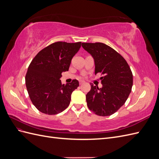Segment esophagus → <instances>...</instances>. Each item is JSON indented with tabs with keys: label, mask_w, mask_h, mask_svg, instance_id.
I'll use <instances>...</instances> for the list:
<instances>
[{
	"label": "esophagus",
	"mask_w": 159,
	"mask_h": 159,
	"mask_svg": "<svg viewBox=\"0 0 159 159\" xmlns=\"http://www.w3.org/2000/svg\"><path fill=\"white\" fill-rule=\"evenodd\" d=\"M79 83H80V85H81V84H84L85 82H84V81H81H81H79Z\"/></svg>",
	"instance_id": "obj_1"
}]
</instances>
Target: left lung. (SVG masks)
Segmentation results:
<instances>
[{
    "label": "left lung",
    "mask_w": 159,
    "mask_h": 159,
    "mask_svg": "<svg viewBox=\"0 0 159 159\" xmlns=\"http://www.w3.org/2000/svg\"><path fill=\"white\" fill-rule=\"evenodd\" d=\"M81 46L95 61V74L103 75L102 88L91 84L86 95L88 108L99 116H109L125 104L133 86V74L124 57L112 48L101 42Z\"/></svg>",
    "instance_id": "1"
}]
</instances>
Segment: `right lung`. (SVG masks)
<instances>
[{
  "mask_svg": "<svg viewBox=\"0 0 159 159\" xmlns=\"http://www.w3.org/2000/svg\"><path fill=\"white\" fill-rule=\"evenodd\" d=\"M81 44L54 42L40 50L32 60L25 77L26 86L32 103L40 112L56 115L68 107L71 93L79 82L74 80L62 85L60 78L62 72L68 71Z\"/></svg>",
  "mask_w": 159,
  "mask_h": 159,
  "instance_id": "obj_1",
  "label": "right lung"
}]
</instances>
